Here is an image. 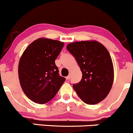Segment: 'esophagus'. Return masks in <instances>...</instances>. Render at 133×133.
<instances>
[{
  "label": "esophagus",
  "mask_w": 133,
  "mask_h": 133,
  "mask_svg": "<svg viewBox=\"0 0 133 133\" xmlns=\"http://www.w3.org/2000/svg\"><path fill=\"white\" fill-rule=\"evenodd\" d=\"M70 77H71V76L69 75V76H68L66 77V79H70Z\"/></svg>",
  "instance_id": "34e87169"
}]
</instances>
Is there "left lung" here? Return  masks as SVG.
<instances>
[{
	"label": "left lung",
	"mask_w": 133,
	"mask_h": 133,
	"mask_svg": "<svg viewBox=\"0 0 133 133\" xmlns=\"http://www.w3.org/2000/svg\"><path fill=\"white\" fill-rule=\"evenodd\" d=\"M76 58L82 78L73 85L79 98L88 104L103 101L111 90L114 82V66L109 52L95 40L75 42L66 45Z\"/></svg>",
	"instance_id": "left-lung-1"
}]
</instances>
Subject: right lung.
Returning a JSON list of instances; mask_svg holds the SVG:
<instances>
[{
  "label": "right lung",
  "instance_id": "right-lung-1",
  "mask_svg": "<svg viewBox=\"0 0 133 133\" xmlns=\"http://www.w3.org/2000/svg\"><path fill=\"white\" fill-rule=\"evenodd\" d=\"M64 42L40 38L32 42L23 53L18 66L20 85L28 98L38 104L51 101L65 78L59 75L55 61Z\"/></svg>",
  "mask_w": 133,
  "mask_h": 133
}]
</instances>
